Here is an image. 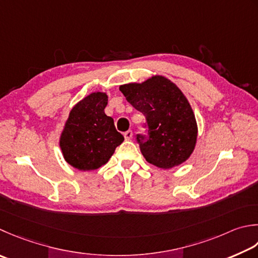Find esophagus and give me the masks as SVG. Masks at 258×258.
Instances as JSON below:
<instances>
[{"mask_svg":"<svg viewBox=\"0 0 258 258\" xmlns=\"http://www.w3.org/2000/svg\"><path fill=\"white\" fill-rule=\"evenodd\" d=\"M124 138H125V140H131L133 138V132L131 130H128V131H126V132L124 133Z\"/></svg>","mask_w":258,"mask_h":258,"instance_id":"34e87169","label":"esophagus"}]
</instances>
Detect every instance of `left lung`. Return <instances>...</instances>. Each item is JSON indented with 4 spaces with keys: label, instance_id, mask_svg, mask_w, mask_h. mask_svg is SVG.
<instances>
[{
    "label": "left lung",
    "instance_id": "obj_1",
    "mask_svg": "<svg viewBox=\"0 0 258 258\" xmlns=\"http://www.w3.org/2000/svg\"><path fill=\"white\" fill-rule=\"evenodd\" d=\"M127 102L146 118L148 135L136 140L145 160L161 169L182 164L192 154L198 126L183 93L163 76L119 86Z\"/></svg>",
    "mask_w": 258,
    "mask_h": 258
}]
</instances>
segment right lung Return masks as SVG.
Returning <instances> with one entry per match:
<instances>
[{
    "instance_id": "right-lung-1",
    "label": "right lung",
    "mask_w": 258,
    "mask_h": 258,
    "mask_svg": "<svg viewBox=\"0 0 258 258\" xmlns=\"http://www.w3.org/2000/svg\"><path fill=\"white\" fill-rule=\"evenodd\" d=\"M108 97L96 92L86 96L70 110L59 145L66 162L80 171L100 168L108 162L124 136L114 119L105 114Z\"/></svg>"
}]
</instances>
